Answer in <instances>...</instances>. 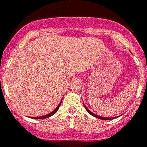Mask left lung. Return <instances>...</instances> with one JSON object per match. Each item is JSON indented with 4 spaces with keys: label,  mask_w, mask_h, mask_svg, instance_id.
<instances>
[{
    "label": "left lung",
    "mask_w": 147,
    "mask_h": 147,
    "mask_svg": "<svg viewBox=\"0 0 147 147\" xmlns=\"http://www.w3.org/2000/svg\"><path fill=\"white\" fill-rule=\"evenodd\" d=\"M85 106V109H86V111L90 114L91 115H92V116H94V117H96V118L97 119H103V120H109V119H114V117H112V118H109V117H103V116H100V115H96V114H94V113H92L91 111H89L87 108H86V106L85 105H84ZM118 117V116H117ZM116 118V117H115Z\"/></svg>",
    "instance_id": "1"
}]
</instances>
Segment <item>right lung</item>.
Returning <instances> with one entry per match:
<instances>
[{
    "mask_svg": "<svg viewBox=\"0 0 147 147\" xmlns=\"http://www.w3.org/2000/svg\"><path fill=\"white\" fill-rule=\"evenodd\" d=\"M61 103H62V101L59 103V105L56 107V109L53 111V112H50L49 114H47V115H42V116H38V117H31V118L32 119H46V118H49L50 116H51V115H53L54 114H55L56 112H58V110H59V107H60V105H61Z\"/></svg>",
    "mask_w": 147,
    "mask_h": 147,
    "instance_id": "add662e5",
    "label": "right lung"
}]
</instances>
